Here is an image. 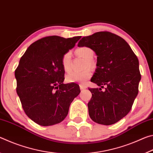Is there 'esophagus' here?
Here are the masks:
<instances>
[{"instance_id": "34e87169", "label": "esophagus", "mask_w": 153, "mask_h": 153, "mask_svg": "<svg viewBox=\"0 0 153 153\" xmlns=\"http://www.w3.org/2000/svg\"><path fill=\"white\" fill-rule=\"evenodd\" d=\"M79 88H80V90H84L85 88H86V85H84V84H79Z\"/></svg>"}]
</instances>
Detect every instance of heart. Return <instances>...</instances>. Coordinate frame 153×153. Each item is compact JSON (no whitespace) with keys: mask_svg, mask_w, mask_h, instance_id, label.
Wrapping results in <instances>:
<instances>
[{"mask_svg":"<svg viewBox=\"0 0 153 153\" xmlns=\"http://www.w3.org/2000/svg\"><path fill=\"white\" fill-rule=\"evenodd\" d=\"M75 53L77 55L86 59L84 67H89L93 68L95 66L94 61L92 58L94 53L92 48L88 46H81L76 49ZM71 52H66L61 58V64L65 71H69L71 69ZM92 76V70L90 68H86L82 71H71L66 75L65 79L68 82L84 83Z\"/></svg>","mask_w":153,"mask_h":153,"instance_id":"obj_1","label":"heart"}]
</instances>
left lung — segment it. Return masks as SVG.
<instances>
[{
    "label": "left lung",
    "mask_w": 153,
    "mask_h": 153,
    "mask_svg": "<svg viewBox=\"0 0 153 153\" xmlns=\"http://www.w3.org/2000/svg\"><path fill=\"white\" fill-rule=\"evenodd\" d=\"M78 46H88L97 55V69L91 82L105 90L88 89L90 118L102 125H112L128 114L138 93L141 75L139 61L126 41L107 31L83 37Z\"/></svg>",
    "instance_id": "1"
}]
</instances>
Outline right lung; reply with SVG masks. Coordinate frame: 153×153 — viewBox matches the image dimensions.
<instances>
[{"label": "right lung", "mask_w": 153, "mask_h": 153, "mask_svg": "<svg viewBox=\"0 0 153 153\" xmlns=\"http://www.w3.org/2000/svg\"><path fill=\"white\" fill-rule=\"evenodd\" d=\"M80 38L46 36L32 43L20 59L15 71L16 91L25 113L38 125L61 122L79 94V85L63 83L61 58Z\"/></svg>", "instance_id": "1"}]
</instances>
